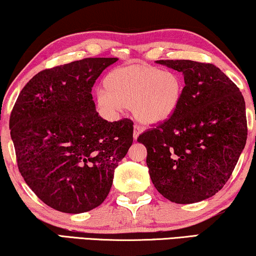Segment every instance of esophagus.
I'll return each mask as SVG.
<instances>
[{
	"mask_svg": "<svg viewBox=\"0 0 256 256\" xmlns=\"http://www.w3.org/2000/svg\"><path fill=\"white\" fill-rule=\"evenodd\" d=\"M143 132V128L138 124H134V140H137V137L140 136V132Z\"/></svg>",
	"mask_w": 256,
	"mask_h": 256,
	"instance_id": "1",
	"label": "esophagus"
}]
</instances>
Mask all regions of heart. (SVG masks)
<instances>
[{"label":"heart","instance_id":"1","mask_svg":"<svg viewBox=\"0 0 256 256\" xmlns=\"http://www.w3.org/2000/svg\"><path fill=\"white\" fill-rule=\"evenodd\" d=\"M105 91L97 94L99 108L114 114L130 107L137 120L146 124L171 119L179 108L184 83L176 72L140 64L113 69L104 80Z\"/></svg>","mask_w":256,"mask_h":256}]
</instances>
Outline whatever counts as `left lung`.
<instances>
[{"instance_id":"1","label":"left lung","mask_w":256,"mask_h":256,"mask_svg":"<svg viewBox=\"0 0 256 256\" xmlns=\"http://www.w3.org/2000/svg\"><path fill=\"white\" fill-rule=\"evenodd\" d=\"M156 64L182 72L184 96L176 114L146 130V165L156 190L171 202L206 200L224 187L247 140L242 92L216 66L190 60Z\"/></svg>"}]
</instances>
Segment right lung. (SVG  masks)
<instances>
[{"instance_id":"add662e5","label":"right lung","mask_w":256,"mask_h":256,"mask_svg":"<svg viewBox=\"0 0 256 256\" xmlns=\"http://www.w3.org/2000/svg\"><path fill=\"white\" fill-rule=\"evenodd\" d=\"M116 58H88L42 70L28 80L10 116L22 176L48 206L86 212L105 201L114 170L132 144V122H108L92 86Z\"/></svg>"}]
</instances>
